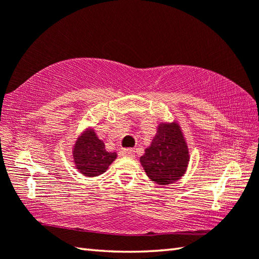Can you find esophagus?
<instances>
[{
    "instance_id": "34e87169",
    "label": "esophagus",
    "mask_w": 259,
    "mask_h": 259,
    "mask_svg": "<svg viewBox=\"0 0 259 259\" xmlns=\"http://www.w3.org/2000/svg\"><path fill=\"white\" fill-rule=\"evenodd\" d=\"M121 154L123 156H126V157H134L135 151L133 150V148H123V150L121 151Z\"/></svg>"
}]
</instances>
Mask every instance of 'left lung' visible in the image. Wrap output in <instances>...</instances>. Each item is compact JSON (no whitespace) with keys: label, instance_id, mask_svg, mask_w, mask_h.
<instances>
[{"label":"left lung","instance_id":"1","mask_svg":"<svg viewBox=\"0 0 259 259\" xmlns=\"http://www.w3.org/2000/svg\"><path fill=\"white\" fill-rule=\"evenodd\" d=\"M188 161V147L177 122L160 123L151 146L140 156V163L148 178L159 185H168L181 179Z\"/></svg>","mask_w":259,"mask_h":259}]
</instances>
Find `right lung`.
Listing matches in <instances>:
<instances>
[{
    "label": "right lung",
    "mask_w": 259,
    "mask_h": 259,
    "mask_svg": "<svg viewBox=\"0 0 259 259\" xmlns=\"http://www.w3.org/2000/svg\"><path fill=\"white\" fill-rule=\"evenodd\" d=\"M115 152H107L105 144L94 129H85L76 139L73 147V159L76 169L87 177L104 174L116 159Z\"/></svg>",
    "instance_id": "add662e5"
}]
</instances>
